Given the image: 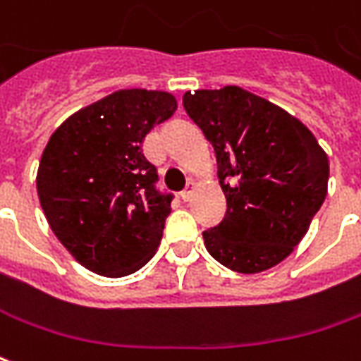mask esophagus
I'll use <instances>...</instances> for the list:
<instances>
[{"mask_svg":"<svg viewBox=\"0 0 361 361\" xmlns=\"http://www.w3.org/2000/svg\"><path fill=\"white\" fill-rule=\"evenodd\" d=\"M193 191H195V183H193V181H189L188 188L181 191V199H183V201H191V197H193Z\"/></svg>","mask_w":361,"mask_h":361,"instance_id":"1","label":"esophagus"}]
</instances>
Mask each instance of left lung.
Listing matches in <instances>:
<instances>
[{
    "mask_svg": "<svg viewBox=\"0 0 361 361\" xmlns=\"http://www.w3.org/2000/svg\"><path fill=\"white\" fill-rule=\"evenodd\" d=\"M183 109L216 158L226 215L203 233L224 268L258 274L301 242L329 188V156L299 119L264 97L226 85L183 95Z\"/></svg>",
    "mask_w": 361,
    "mask_h": 361,
    "instance_id": "obj_1",
    "label": "left lung"
}]
</instances>
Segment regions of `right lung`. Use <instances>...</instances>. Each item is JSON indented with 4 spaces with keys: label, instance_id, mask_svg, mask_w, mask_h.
I'll use <instances>...</instances> for the list:
<instances>
[{
    "label": "right lung",
    "instance_id": "add662e5",
    "mask_svg": "<svg viewBox=\"0 0 361 361\" xmlns=\"http://www.w3.org/2000/svg\"><path fill=\"white\" fill-rule=\"evenodd\" d=\"M176 109L172 93L119 90L52 133L37 193L52 233L84 268L123 277L158 250L172 193L156 189V168L140 148Z\"/></svg>",
    "mask_w": 361,
    "mask_h": 361
}]
</instances>
